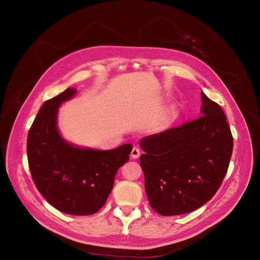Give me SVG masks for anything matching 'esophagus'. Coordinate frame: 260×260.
Segmentation results:
<instances>
[{
  "instance_id": "1",
  "label": "esophagus",
  "mask_w": 260,
  "mask_h": 260,
  "mask_svg": "<svg viewBox=\"0 0 260 260\" xmlns=\"http://www.w3.org/2000/svg\"><path fill=\"white\" fill-rule=\"evenodd\" d=\"M140 155H141V151L140 149L138 148V147H133L132 148V151H131V157L133 159H137V158H139L140 157Z\"/></svg>"
}]
</instances>
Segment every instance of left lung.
<instances>
[{
  "mask_svg": "<svg viewBox=\"0 0 260 260\" xmlns=\"http://www.w3.org/2000/svg\"><path fill=\"white\" fill-rule=\"evenodd\" d=\"M201 116L140 140L145 192L161 216L191 212L212 199L229 167L233 138L217 103L201 92Z\"/></svg>",
  "mask_w": 260,
  "mask_h": 260,
  "instance_id": "8db88e82",
  "label": "left lung"
}]
</instances>
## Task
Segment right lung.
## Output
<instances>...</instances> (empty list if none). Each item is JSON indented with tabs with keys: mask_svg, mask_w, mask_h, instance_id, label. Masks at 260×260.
<instances>
[{
	"mask_svg": "<svg viewBox=\"0 0 260 260\" xmlns=\"http://www.w3.org/2000/svg\"><path fill=\"white\" fill-rule=\"evenodd\" d=\"M76 94V89L68 88L44 102L28 133L27 156L31 176L43 198L61 212L85 216L104 206L118 169L129 160L132 145L102 151L62 138L58 109Z\"/></svg>",
	"mask_w": 260,
	"mask_h": 260,
	"instance_id": "right-lung-1",
	"label": "right lung"
}]
</instances>
